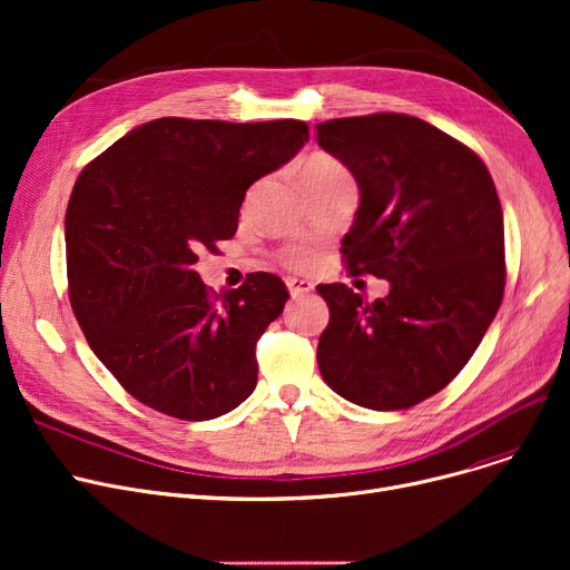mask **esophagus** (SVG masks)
<instances>
[{"label": "esophagus", "mask_w": 570, "mask_h": 570, "mask_svg": "<svg viewBox=\"0 0 570 570\" xmlns=\"http://www.w3.org/2000/svg\"><path fill=\"white\" fill-rule=\"evenodd\" d=\"M286 288L291 293L293 301H297V297H305L314 291V284L309 279H297V277H288L286 279Z\"/></svg>", "instance_id": "obj_1"}]
</instances>
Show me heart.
<instances>
[{
	"label": "heart",
	"instance_id": "1",
	"mask_svg": "<svg viewBox=\"0 0 570 570\" xmlns=\"http://www.w3.org/2000/svg\"><path fill=\"white\" fill-rule=\"evenodd\" d=\"M337 175H348V173H346V168L335 157H331V155H314L301 168V185L314 183V179L337 177ZM288 263L291 265H305L307 256L305 254H291Z\"/></svg>",
	"mask_w": 570,
	"mask_h": 570
}]
</instances>
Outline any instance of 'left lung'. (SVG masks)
Returning a JSON list of instances; mask_svg holds the SVG:
<instances>
[{
  "label": "left lung",
  "instance_id": "8db88e82",
  "mask_svg": "<svg viewBox=\"0 0 570 570\" xmlns=\"http://www.w3.org/2000/svg\"><path fill=\"white\" fill-rule=\"evenodd\" d=\"M316 140L361 189L342 254L351 275L391 282L374 303L346 284L316 291L331 309L316 361L344 400L409 409L451 383L485 337L503 286V213L483 159L402 112L316 125Z\"/></svg>",
  "mask_w": 570,
  "mask_h": 570
}]
</instances>
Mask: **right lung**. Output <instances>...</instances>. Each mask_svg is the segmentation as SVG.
<instances>
[{"mask_svg":"<svg viewBox=\"0 0 570 570\" xmlns=\"http://www.w3.org/2000/svg\"><path fill=\"white\" fill-rule=\"evenodd\" d=\"M307 140L301 119L161 117L78 175L65 219L69 301L89 348L145 406L209 421L254 393L256 342L288 291L252 273L215 293L196 263L235 235L245 191Z\"/></svg>","mask_w":570,"mask_h":570,"instance_id":"obj_1","label":"right lung"}]
</instances>
